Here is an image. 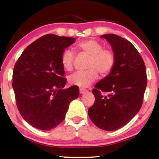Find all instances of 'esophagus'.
<instances>
[{"mask_svg":"<svg viewBox=\"0 0 159 159\" xmlns=\"http://www.w3.org/2000/svg\"><path fill=\"white\" fill-rule=\"evenodd\" d=\"M79 91H80V94H81V95H83V94H85V93H86L88 92L87 90L83 89V88H80Z\"/></svg>","mask_w":159,"mask_h":159,"instance_id":"34e87169","label":"esophagus"}]
</instances>
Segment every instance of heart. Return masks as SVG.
Segmentation results:
<instances>
[{
	"label": "heart",
	"mask_w": 159,
	"mask_h": 159,
	"mask_svg": "<svg viewBox=\"0 0 159 159\" xmlns=\"http://www.w3.org/2000/svg\"><path fill=\"white\" fill-rule=\"evenodd\" d=\"M79 50L90 56L86 71H77L69 77L71 85L80 88H88L97 80L99 72L102 76L108 75L114 68L115 55L112 51L103 49V45L94 39H88L77 45ZM74 54L70 50H66L61 55V64L66 71L73 69Z\"/></svg>",
	"instance_id": "obj_1"
}]
</instances>
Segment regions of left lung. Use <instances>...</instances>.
Segmentation results:
<instances>
[{"instance_id": "8db88e82", "label": "left lung", "mask_w": 159, "mask_h": 159, "mask_svg": "<svg viewBox=\"0 0 159 159\" xmlns=\"http://www.w3.org/2000/svg\"><path fill=\"white\" fill-rule=\"evenodd\" d=\"M100 38L111 45L116 60L111 71L95 85V102L88 116L98 128L113 131L127 124L140 109L147 83L146 67L130 41L112 34Z\"/></svg>"}]
</instances>
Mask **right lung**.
<instances>
[{
	"instance_id": "right-lung-1",
	"label": "right lung",
	"mask_w": 159,
	"mask_h": 159,
	"mask_svg": "<svg viewBox=\"0 0 159 159\" xmlns=\"http://www.w3.org/2000/svg\"><path fill=\"white\" fill-rule=\"evenodd\" d=\"M75 38L47 34L26 48L16 62L12 88L16 104L29 124L50 130L63 121L70 102L79 98L74 85L64 88L66 79L61 55Z\"/></svg>"
}]
</instances>
